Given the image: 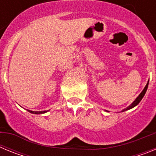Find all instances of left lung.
I'll return each mask as SVG.
<instances>
[{
	"instance_id": "left-lung-1",
	"label": "left lung",
	"mask_w": 156,
	"mask_h": 156,
	"mask_svg": "<svg viewBox=\"0 0 156 156\" xmlns=\"http://www.w3.org/2000/svg\"><path fill=\"white\" fill-rule=\"evenodd\" d=\"M148 82H149V81H148V83H147V84H146V86L144 87V90H143L142 91H141V93H140V94L138 95V97H137V98L135 99V100L133 101V102H132V104L129 105L128 106L127 108H124V109H122V112H125V111H126V110L131 109V108H133V107H135V106L139 104V102H140V101L142 100L143 97H144V94H145V93H146V91H147V89H148ZM105 111L106 112H108V111H107V110H105Z\"/></svg>"
}]
</instances>
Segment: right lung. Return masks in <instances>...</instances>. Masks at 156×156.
Masks as SVG:
<instances>
[{"label":"right lung","mask_w":156,"mask_h":156,"mask_svg":"<svg viewBox=\"0 0 156 156\" xmlns=\"http://www.w3.org/2000/svg\"><path fill=\"white\" fill-rule=\"evenodd\" d=\"M28 111L30 112H31V113H33V114H44V113H46L47 112H48V111H40V112L31 111V110H28Z\"/></svg>","instance_id":"right-lung-1"}]
</instances>
